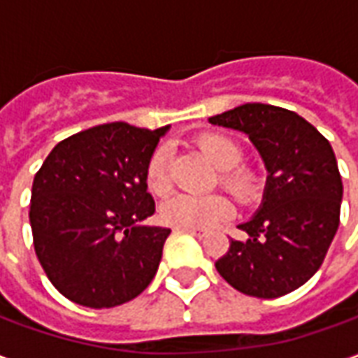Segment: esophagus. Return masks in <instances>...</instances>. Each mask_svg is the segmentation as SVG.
<instances>
[{
    "instance_id": "1",
    "label": "esophagus",
    "mask_w": 358,
    "mask_h": 358,
    "mask_svg": "<svg viewBox=\"0 0 358 358\" xmlns=\"http://www.w3.org/2000/svg\"><path fill=\"white\" fill-rule=\"evenodd\" d=\"M178 232H187L195 236V238H205L207 236V230H203V228H176Z\"/></svg>"
}]
</instances>
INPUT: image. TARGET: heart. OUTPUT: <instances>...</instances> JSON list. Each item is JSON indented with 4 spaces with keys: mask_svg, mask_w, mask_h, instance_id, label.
Masks as SVG:
<instances>
[{
    "mask_svg": "<svg viewBox=\"0 0 358 358\" xmlns=\"http://www.w3.org/2000/svg\"><path fill=\"white\" fill-rule=\"evenodd\" d=\"M197 145L218 166L220 186L241 203L251 201L259 192L255 171L243 166V149L238 141L226 134L209 132L199 136ZM171 149L161 143L153 149L145 164V184L153 195H164L171 189ZM234 213V203L224 194H178L166 199L161 207L164 222L176 228H209L226 220Z\"/></svg>",
    "mask_w": 358,
    "mask_h": 358,
    "instance_id": "obj_1",
    "label": "heart"
}]
</instances>
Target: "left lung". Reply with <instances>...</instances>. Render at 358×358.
Returning <instances> with one entry per match:
<instances>
[{
  "mask_svg": "<svg viewBox=\"0 0 358 358\" xmlns=\"http://www.w3.org/2000/svg\"><path fill=\"white\" fill-rule=\"evenodd\" d=\"M241 130L268 169L261 210L230 240L218 274L238 292L274 299L297 289L324 263L339 226L343 184L330 141L293 110L245 103L209 118Z\"/></svg>",
  "mask_w": 358,
  "mask_h": 358,
  "instance_id": "8db88e82",
  "label": "left lung"
}]
</instances>
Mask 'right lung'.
<instances>
[{
    "label": "right lung",
    "instance_id": "right-lung-1",
    "mask_svg": "<svg viewBox=\"0 0 358 358\" xmlns=\"http://www.w3.org/2000/svg\"><path fill=\"white\" fill-rule=\"evenodd\" d=\"M164 130L94 126L59 141L36 172L30 199L36 257L73 303L117 307L155 276L171 230L140 222L155 213L145 164Z\"/></svg>",
    "mask_w": 358,
    "mask_h": 358
}]
</instances>
